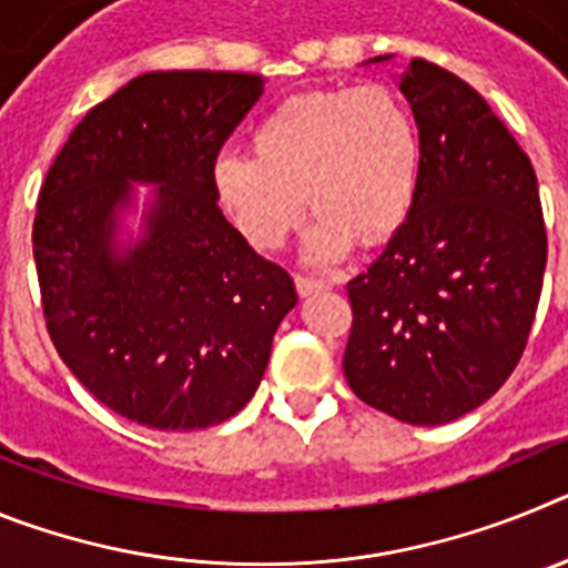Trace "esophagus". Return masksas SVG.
<instances>
[{"instance_id":"esophagus-1","label":"esophagus","mask_w":568,"mask_h":568,"mask_svg":"<svg viewBox=\"0 0 568 568\" xmlns=\"http://www.w3.org/2000/svg\"><path fill=\"white\" fill-rule=\"evenodd\" d=\"M295 290H298L301 298H307V295L324 293V290H329V284H327V281L307 278V275H295Z\"/></svg>"}]
</instances>
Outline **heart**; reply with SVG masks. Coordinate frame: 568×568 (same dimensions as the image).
Listing matches in <instances>:
<instances>
[{"instance_id": "b5f03b06", "label": "heart", "mask_w": 568, "mask_h": 568, "mask_svg": "<svg viewBox=\"0 0 568 568\" xmlns=\"http://www.w3.org/2000/svg\"><path fill=\"white\" fill-rule=\"evenodd\" d=\"M424 139L415 110L389 84L295 93L253 130V155L213 164L219 202L258 250H278L310 213L307 255L341 258L353 241L393 239L415 207Z\"/></svg>"}]
</instances>
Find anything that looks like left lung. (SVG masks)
<instances>
[{"label": "left lung", "mask_w": 568, "mask_h": 568, "mask_svg": "<svg viewBox=\"0 0 568 568\" xmlns=\"http://www.w3.org/2000/svg\"><path fill=\"white\" fill-rule=\"evenodd\" d=\"M398 88L424 139L420 187L404 227L346 284L344 375L364 404L438 426L489 400L518 366L546 227L529 155L478 90L426 59Z\"/></svg>", "instance_id": "1"}]
</instances>
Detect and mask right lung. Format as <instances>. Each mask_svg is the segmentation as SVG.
<instances>
[{
	"label": "right lung",
	"instance_id": "obj_1",
	"mask_svg": "<svg viewBox=\"0 0 568 568\" xmlns=\"http://www.w3.org/2000/svg\"><path fill=\"white\" fill-rule=\"evenodd\" d=\"M264 93L227 70H153L88 110L39 190L33 258L59 358L122 418L164 433L233 418L258 389L293 278L224 219L213 164ZM143 239L114 241L132 182Z\"/></svg>",
	"mask_w": 568,
	"mask_h": 568
}]
</instances>
